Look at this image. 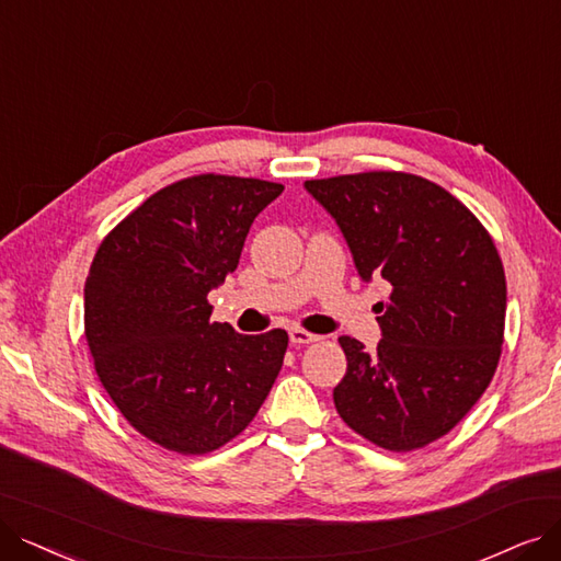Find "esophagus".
Wrapping results in <instances>:
<instances>
[{"instance_id": "obj_1", "label": "esophagus", "mask_w": 561, "mask_h": 561, "mask_svg": "<svg viewBox=\"0 0 561 561\" xmlns=\"http://www.w3.org/2000/svg\"><path fill=\"white\" fill-rule=\"evenodd\" d=\"M289 341H293L295 345H310V343L322 341V335L310 333V331L299 329V327H293V329H289Z\"/></svg>"}]
</instances>
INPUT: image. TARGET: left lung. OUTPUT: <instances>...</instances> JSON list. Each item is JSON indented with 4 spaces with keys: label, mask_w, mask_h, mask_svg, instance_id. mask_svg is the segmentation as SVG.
<instances>
[{
    "label": "left lung",
    "mask_w": 561,
    "mask_h": 561,
    "mask_svg": "<svg viewBox=\"0 0 561 561\" xmlns=\"http://www.w3.org/2000/svg\"><path fill=\"white\" fill-rule=\"evenodd\" d=\"M335 218L358 276H382V341L341 335L347 373L333 389L341 419L387 451L444 437L477 405L497 370L506 278L495 241L458 197L428 179L373 170L310 179Z\"/></svg>",
    "instance_id": "obj_1"
}]
</instances>
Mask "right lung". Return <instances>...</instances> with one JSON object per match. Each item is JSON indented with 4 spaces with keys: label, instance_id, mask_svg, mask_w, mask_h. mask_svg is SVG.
Returning <instances> with one entry per match:
<instances>
[{
    "label": "right lung",
    "instance_id": "obj_1",
    "mask_svg": "<svg viewBox=\"0 0 561 561\" xmlns=\"http://www.w3.org/2000/svg\"><path fill=\"white\" fill-rule=\"evenodd\" d=\"M283 184L195 174L156 191L101 241L84 283V339L103 389L140 435L203 456L245 431L272 391L287 331L211 322L255 216Z\"/></svg>",
    "mask_w": 561,
    "mask_h": 561
}]
</instances>
